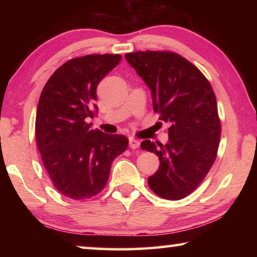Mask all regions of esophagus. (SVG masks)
<instances>
[{
    "mask_svg": "<svg viewBox=\"0 0 257 257\" xmlns=\"http://www.w3.org/2000/svg\"><path fill=\"white\" fill-rule=\"evenodd\" d=\"M139 145H141V142L137 141V139H135V138H130V139H129V146H130V149L136 150V149H138Z\"/></svg>",
    "mask_w": 257,
    "mask_h": 257,
    "instance_id": "1",
    "label": "esophagus"
}]
</instances>
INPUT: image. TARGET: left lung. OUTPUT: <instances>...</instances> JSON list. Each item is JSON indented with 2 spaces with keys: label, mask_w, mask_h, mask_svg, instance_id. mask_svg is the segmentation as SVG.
I'll return each mask as SVG.
<instances>
[{
  "label": "left lung",
  "mask_w": 257,
  "mask_h": 257,
  "mask_svg": "<svg viewBox=\"0 0 257 257\" xmlns=\"http://www.w3.org/2000/svg\"><path fill=\"white\" fill-rule=\"evenodd\" d=\"M152 90L153 108L169 123L167 145L142 142L159 156L149 177L158 196L178 201L197 188L216 159L221 137L215 94L197 67L171 51H139L124 55Z\"/></svg>",
  "instance_id": "1"
}]
</instances>
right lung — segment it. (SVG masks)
Returning a JSON list of instances; mask_svg holds the SVG:
<instances>
[{"label":"right lung","instance_id":"add662e5","mask_svg":"<svg viewBox=\"0 0 257 257\" xmlns=\"http://www.w3.org/2000/svg\"><path fill=\"white\" fill-rule=\"evenodd\" d=\"M121 61L120 54H89L67 61L42 90L36 143L52 182L71 199H87L105 187L112 162L128 147L123 135L90 128L96 88Z\"/></svg>","mask_w":257,"mask_h":257}]
</instances>
